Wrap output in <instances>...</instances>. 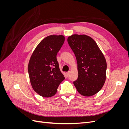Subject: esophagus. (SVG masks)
I'll return each instance as SVG.
<instances>
[{
	"label": "esophagus",
	"instance_id": "1",
	"mask_svg": "<svg viewBox=\"0 0 129 129\" xmlns=\"http://www.w3.org/2000/svg\"><path fill=\"white\" fill-rule=\"evenodd\" d=\"M70 73H71V72H70V71H69V72H68L66 73V74H67V76H69V75H70Z\"/></svg>",
	"mask_w": 129,
	"mask_h": 129
}]
</instances>
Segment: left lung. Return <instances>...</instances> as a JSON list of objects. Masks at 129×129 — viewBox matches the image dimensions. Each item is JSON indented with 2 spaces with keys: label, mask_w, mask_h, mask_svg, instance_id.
Here are the masks:
<instances>
[{
  "label": "left lung",
  "mask_w": 129,
  "mask_h": 129,
  "mask_svg": "<svg viewBox=\"0 0 129 129\" xmlns=\"http://www.w3.org/2000/svg\"><path fill=\"white\" fill-rule=\"evenodd\" d=\"M77 62V79L73 82L77 91L84 96L96 94L103 87L106 79L107 62L91 38L74 34L67 39Z\"/></svg>",
  "instance_id": "8db88e82"
}]
</instances>
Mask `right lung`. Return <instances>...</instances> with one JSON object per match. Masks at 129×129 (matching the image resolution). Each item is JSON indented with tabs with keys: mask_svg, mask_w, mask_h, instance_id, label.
<instances>
[{
	"mask_svg": "<svg viewBox=\"0 0 129 129\" xmlns=\"http://www.w3.org/2000/svg\"><path fill=\"white\" fill-rule=\"evenodd\" d=\"M64 41L63 36H49L35 49L29 61L28 72L34 90L44 97L54 96L65 79L60 71L56 55Z\"/></svg>",
	"mask_w": 129,
	"mask_h": 129,
	"instance_id": "add662e5",
	"label": "right lung"
}]
</instances>
